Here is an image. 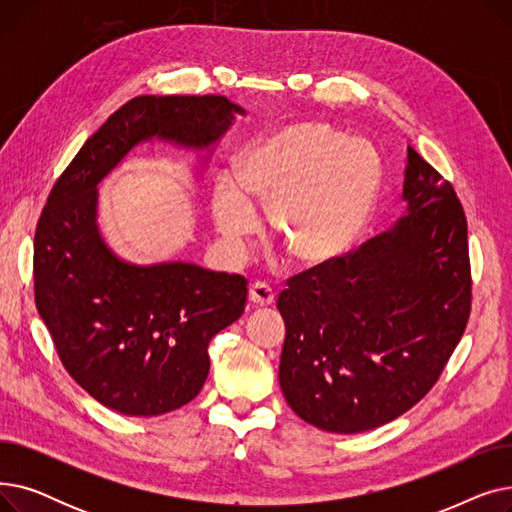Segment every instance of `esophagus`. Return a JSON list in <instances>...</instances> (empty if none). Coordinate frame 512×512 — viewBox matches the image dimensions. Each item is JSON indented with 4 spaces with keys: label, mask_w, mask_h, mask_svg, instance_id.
I'll return each instance as SVG.
<instances>
[{
    "label": "esophagus",
    "mask_w": 512,
    "mask_h": 512,
    "mask_svg": "<svg viewBox=\"0 0 512 512\" xmlns=\"http://www.w3.org/2000/svg\"><path fill=\"white\" fill-rule=\"evenodd\" d=\"M249 301L253 305H257V307L272 305L274 303V290H272V286L265 284V282L251 284V288H249Z\"/></svg>",
    "instance_id": "1"
}]
</instances>
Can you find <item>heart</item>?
<instances>
[{"mask_svg":"<svg viewBox=\"0 0 512 512\" xmlns=\"http://www.w3.org/2000/svg\"><path fill=\"white\" fill-rule=\"evenodd\" d=\"M382 180V159L367 141L324 122L288 124L242 151L236 172L215 176L211 213L226 249L240 255L257 226L253 203H270L274 240L299 263L321 265L359 240Z\"/></svg>","mask_w":512,"mask_h":512,"instance_id":"b5f03b06","label":"heart"}]
</instances>
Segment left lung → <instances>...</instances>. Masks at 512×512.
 Here are the masks:
<instances>
[{
    "mask_svg": "<svg viewBox=\"0 0 512 512\" xmlns=\"http://www.w3.org/2000/svg\"><path fill=\"white\" fill-rule=\"evenodd\" d=\"M407 215L351 253L288 278L280 388L334 434L380 427L432 390L471 313L467 218L454 188L407 149Z\"/></svg>",
    "mask_w": 512,
    "mask_h": 512,
    "instance_id": "obj_1",
    "label": "left lung"
}]
</instances>
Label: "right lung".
Returning <instances> with one entry per match:
<instances>
[{"label":"right lung","instance_id":"right-lung-1","mask_svg":"<svg viewBox=\"0 0 512 512\" xmlns=\"http://www.w3.org/2000/svg\"><path fill=\"white\" fill-rule=\"evenodd\" d=\"M236 114L245 110L222 95L134 97L51 188L35 232V303L68 373L107 409L153 417L191 402L211 338L245 311L247 280L184 261H122L97 228V184L151 139L211 147Z\"/></svg>","mask_w":512,"mask_h":512}]
</instances>
